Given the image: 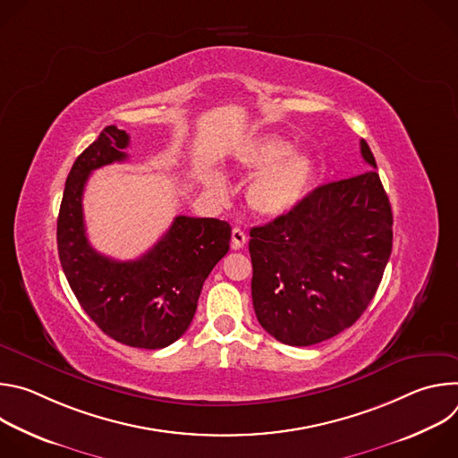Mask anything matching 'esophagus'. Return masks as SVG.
I'll return each instance as SVG.
<instances>
[{
    "label": "esophagus",
    "mask_w": 458,
    "mask_h": 458,
    "mask_svg": "<svg viewBox=\"0 0 458 458\" xmlns=\"http://www.w3.org/2000/svg\"><path fill=\"white\" fill-rule=\"evenodd\" d=\"M246 241H248V237H246V233H244L241 228H233V230H232V248H233V250L244 248Z\"/></svg>",
    "instance_id": "34e87169"
}]
</instances>
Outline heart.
<instances>
[{
  "label": "heart",
  "mask_w": 458,
  "mask_h": 458,
  "mask_svg": "<svg viewBox=\"0 0 458 458\" xmlns=\"http://www.w3.org/2000/svg\"><path fill=\"white\" fill-rule=\"evenodd\" d=\"M232 166L237 174L255 177L246 188L248 208L267 219H279L293 212L311 190L315 179V159L308 150H292V143L277 134H265L241 145ZM208 190L223 199L226 186L212 174Z\"/></svg>",
  "instance_id": "heart-1"
}]
</instances>
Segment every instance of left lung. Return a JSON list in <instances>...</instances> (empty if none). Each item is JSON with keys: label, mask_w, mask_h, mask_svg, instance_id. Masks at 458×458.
Returning <instances> with one entry per match:
<instances>
[{"label": "left lung", "mask_w": 458, "mask_h": 458, "mask_svg": "<svg viewBox=\"0 0 458 458\" xmlns=\"http://www.w3.org/2000/svg\"><path fill=\"white\" fill-rule=\"evenodd\" d=\"M360 154L377 168L368 143ZM394 214L377 170L322 184L288 216L250 230L259 324L290 346L350 328L371 302L394 242Z\"/></svg>", "instance_id": "8db88e82"}]
</instances>
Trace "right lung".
Segmentation results:
<instances>
[{
	"label": "right lung",
	"mask_w": 458,
	"mask_h": 458,
	"mask_svg": "<svg viewBox=\"0 0 458 458\" xmlns=\"http://www.w3.org/2000/svg\"><path fill=\"white\" fill-rule=\"evenodd\" d=\"M128 143L124 130L110 124L72 165L57 216V253L76 299L103 334L126 346L159 350L188 330L207 277L230 248L232 226L177 216L136 260L96 251L87 239L83 190L96 168L128 157Z\"/></svg>",
	"instance_id": "1"
}]
</instances>
